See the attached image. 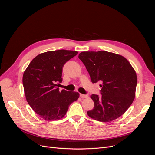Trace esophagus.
I'll return each mask as SVG.
<instances>
[{
	"label": "esophagus",
	"instance_id": "obj_1",
	"mask_svg": "<svg viewBox=\"0 0 155 155\" xmlns=\"http://www.w3.org/2000/svg\"><path fill=\"white\" fill-rule=\"evenodd\" d=\"M80 97L81 98H86L88 97V95H86V94H80Z\"/></svg>",
	"mask_w": 155,
	"mask_h": 155
}]
</instances>
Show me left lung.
Returning <instances> with one entry per match:
<instances>
[{
  "mask_svg": "<svg viewBox=\"0 0 155 155\" xmlns=\"http://www.w3.org/2000/svg\"><path fill=\"white\" fill-rule=\"evenodd\" d=\"M78 58L85 64L92 83L101 82V96L91 95L94 107L87 112L88 116L101 122L118 118L135 97V70L123 56L107 51H83Z\"/></svg>",
  "mask_w": 155,
  "mask_h": 155,
  "instance_id": "1",
  "label": "left lung"
}]
</instances>
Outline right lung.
<instances>
[{
	"instance_id": "add662e5",
	"label": "right lung",
	"mask_w": 155,
	"mask_h": 155,
	"mask_svg": "<svg viewBox=\"0 0 155 155\" xmlns=\"http://www.w3.org/2000/svg\"><path fill=\"white\" fill-rule=\"evenodd\" d=\"M78 51L59 50L41 54L33 59L23 74L22 84L26 100L37 114L45 120L63 118L79 94L62 90L64 64L78 54Z\"/></svg>"
}]
</instances>
